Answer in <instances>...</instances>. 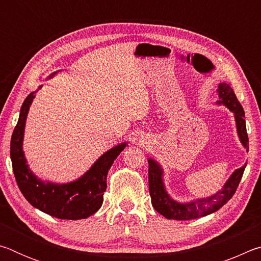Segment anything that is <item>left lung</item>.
Listing matches in <instances>:
<instances>
[{"instance_id": "obj_1", "label": "left lung", "mask_w": 261, "mask_h": 261, "mask_svg": "<svg viewBox=\"0 0 261 261\" xmlns=\"http://www.w3.org/2000/svg\"><path fill=\"white\" fill-rule=\"evenodd\" d=\"M218 95L219 100L216 101V103L226 106L233 114L238 138L243 146L249 152V137L246 134L245 113L242 105L237 100L232 88L226 83L219 84ZM245 167L246 163L233 171L227 182L224 183L223 188L212 196L180 202L173 199L167 192L165 182H163V169L161 166L153 159H148V185L152 205L158 213L169 220H192L214 213L224 204H227L228 200H230L235 194Z\"/></svg>"}]
</instances>
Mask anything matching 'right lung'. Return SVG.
I'll list each match as a JSON object with an SVG mask.
<instances>
[{"label":"right lung","instance_id":"1","mask_svg":"<svg viewBox=\"0 0 261 261\" xmlns=\"http://www.w3.org/2000/svg\"><path fill=\"white\" fill-rule=\"evenodd\" d=\"M57 72H53L49 78ZM35 93L37 91L30 93L23 102L18 123L11 137L10 158L17 184L25 199L43 213L63 220L86 219L96 213L102 205L108 170L127 144L121 143L108 149L85 174L72 182L60 184L41 180L30 169L23 151L26 118Z\"/></svg>","mask_w":261,"mask_h":261}]
</instances>
